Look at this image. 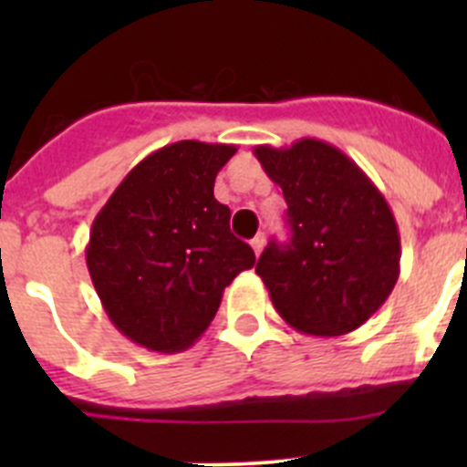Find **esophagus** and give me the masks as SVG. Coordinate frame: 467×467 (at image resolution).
<instances>
[{"mask_svg":"<svg viewBox=\"0 0 467 467\" xmlns=\"http://www.w3.org/2000/svg\"><path fill=\"white\" fill-rule=\"evenodd\" d=\"M264 244H266V237H264V233L257 234V237L253 239V242H251L253 251H255V255H257V257L262 255V251H264Z\"/></svg>","mask_w":467,"mask_h":467,"instance_id":"esophagus-1","label":"esophagus"}]
</instances>
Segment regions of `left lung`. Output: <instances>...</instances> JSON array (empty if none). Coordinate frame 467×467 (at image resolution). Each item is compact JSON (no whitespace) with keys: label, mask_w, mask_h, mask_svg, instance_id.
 <instances>
[{"label":"left lung","mask_w":467,"mask_h":467,"mask_svg":"<svg viewBox=\"0 0 467 467\" xmlns=\"http://www.w3.org/2000/svg\"><path fill=\"white\" fill-rule=\"evenodd\" d=\"M286 201L289 244L271 242L255 273L275 312L312 337H341L386 303L400 277V233L355 160L317 138L253 149Z\"/></svg>","instance_id":"obj_1"}]
</instances>
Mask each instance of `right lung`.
Masks as SVG:
<instances>
[{
	"label": "right lung",
	"instance_id": "1",
	"mask_svg": "<svg viewBox=\"0 0 467 467\" xmlns=\"http://www.w3.org/2000/svg\"><path fill=\"white\" fill-rule=\"evenodd\" d=\"M234 144L181 140L135 164L94 216L86 262L112 325L153 352H182L255 253L230 233L214 178Z\"/></svg>",
	"mask_w": 467,
	"mask_h": 467
}]
</instances>
